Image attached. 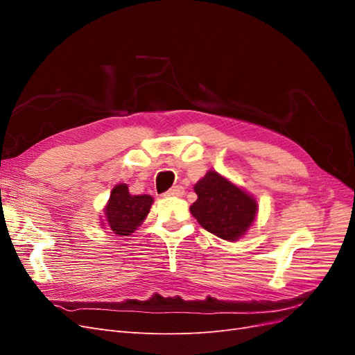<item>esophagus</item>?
<instances>
[{
    "label": "esophagus",
    "mask_w": 355,
    "mask_h": 355,
    "mask_svg": "<svg viewBox=\"0 0 355 355\" xmlns=\"http://www.w3.org/2000/svg\"><path fill=\"white\" fill-rule=\"evenodd\" d=\"M184 187H180V185H176V187H173V188H170L167 192H166V197H180V196H184Z\"/></svg>",
    "instance_id": "1"
}]
</instances>
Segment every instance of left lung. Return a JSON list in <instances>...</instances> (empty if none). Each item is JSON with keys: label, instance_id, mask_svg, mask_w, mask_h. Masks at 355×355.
<instances>
[{"label": "left lung", "instance_id": "obj_1", "mask_svg": "<svg viewBox=\"0 0 355 355\" xmlns=\"http://www.w3.org/2000/svg\"><path fill=\"white\" fill-rule=\"evenodd\" d=\"M197 201L189 207L204 230L223 240H239L254 220L257 204L243 189L216 171H209L196 187Z\"/></svg>", "mask_w": 355, "mask_h": 355}]
</instances>
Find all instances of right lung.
<instances>
[{"label": "right lung", "mask_w": 355, "mask_h": 355, "mask_svg": "<svg viewBox=\"0 0 355 355\" xmlns=\"http://www.w3.org/2000/svg\"><path fill=\"white\" fill-rule=\"evenodd\" d=\"M153 201V197L149 196H130L125 184L114 187L105 207L108 228L123 237L130 235L146 218Z\"/></svg>", "instance_id": "1"}]
</instances>
